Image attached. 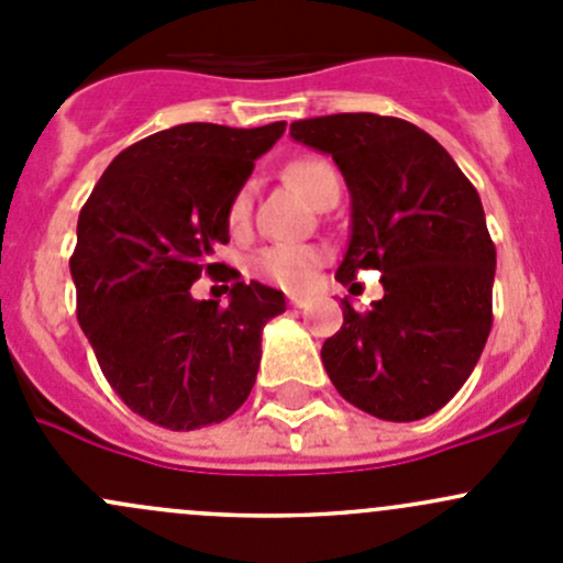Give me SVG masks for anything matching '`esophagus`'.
Masks as SVG:
<instances>
[{
    "label": "esophagus",
    "instance_id": "obj_1",
    "mask_svg": "<svg viewBox=\"0 0 563 563\" xmlns=\"http://www.w3.org/2000/svg\"><path fill=\"white\" fill-rule=\"evenodd\" d=\"M288 305H291V308H302L305 297L302 294H288Z\"/></svg>",
    "mask_w": 563,
    "mask_h": 563
}]
</instances>
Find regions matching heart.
Listing matches in <instances>:
<instances>
[{
    "instance_id": "1",
    "label": "heart",
    "mask_w": 563,
    "mask_h": 563,
    "mask_svg": "<svg viewBox=\"0 0 563 563\" xmlns=\"http://www.w3.org/2000/svg\"><path fill=\"white\" fill-rule=\"evenodd\" d=\"M286 179L308 198L310 203L321 201L327 192L340 190V181L334 168L321 157H297L286 166ZM250 212V187H242L229 207V223L242 225ZM321 264V250L308 245H272L264 247L253 258V272L264 280L275 283V286L288 288V291H299L310 283L316 266Z\"/></svg>"
}]
</instances>
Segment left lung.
<instances>
[{
  "label": "left lung",
  "mask_w": 563,
  "mask_h": 563,
  "mask_svg": "<svg viewBox=\"0 0 563 563\" xmlns=\"http://www.w3.org/2000/svg\"><path fill=\"white\" fill-rule=\"evenodd\" d=\"M291 139L332 155L351 192L338 280L382 272L371 310L343 302L323 343L334 389L387 422L444 408L471 376L493 327L496 245L485 209L450 152L417 124L378 113L299 119Z\"/></svg>",
  "instance_id": "8db88e82"
}]
</instances>
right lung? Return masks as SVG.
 <instances>
[{
  "label": "right lung",
  "instance_id": "1",
  "mask_svg": "<svg viewBox=\"0 0 563 563\" xmlns=\"http://www.w3.org/2000/svg\"><path fill=\"white\" fill-rule=\"evenodd\" d=\"M283 130H161L113 157L78 214V323L124 406L161 428L229 419L255 384L266 321L286 310L261 283H234L229 305L190 294L223 266L212 255L229 242L231 198Z\"/></svg>",
  "mask_w": 563,
  "mask_h": 563
}]
</instances>
